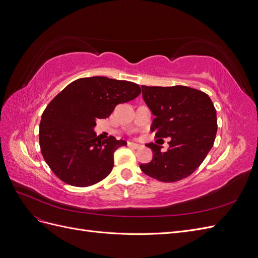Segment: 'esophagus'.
<instances>
[{
  "label": "esophagus",
  "mask_w": 258,
  "mask_h": 258,
  "mask_svg": "<svg viewBox=\"0 0 258 258\" xmlns=\"http://www.w3.org/2000/svg\"><path fill=\"white\" fill-rule=\"evenodd\" d=\"M128 146H129L130 148H135V150H138V148L141 147V145L136 144V143H131V142H128Z\"/></svg>",
  "instance_id": "1"
}]
</instances>
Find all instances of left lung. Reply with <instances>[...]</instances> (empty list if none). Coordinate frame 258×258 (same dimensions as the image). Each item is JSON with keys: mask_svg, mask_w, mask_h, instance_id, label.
Returning a JSON list of instances; mask_svg holds the SVG:
<instances>
[{"mask_svg": "<svg viewBox=\"0 0 258 258\" xmlns=\"http://www.w3.org/2000/svg\"><path fill=\"white\" fill-rule=\"evenodd\" d=\"M142 95L156 118L151 130L156 139L171 138L169 148L148 143L153 160L140 166L157 181H182L196 171L212 148L216 131V110L206 92L186 86H142Z\"/></svg>", "mask_w": 258, "mask_h": 258, "instance_id": "1", "label": "left lung"}]
</instances>
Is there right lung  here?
I'll list each match as a JSON object with an SVG mask.
<instances>
[{
  "instance_id": "add662e5",
  "label": "right lung",
  "mask_w": 258,
  "mask_h": 258,
  "mask_svg": "<svg viewBox=\"0 0 258 258\" xmlns=\"http://www.w3.org/2000/svg\"><path fill=\"white\" fill-rule=\"evenodd\" d=\"M140 93L136 83L93 76L69 84L50 101L42 115L38 138L43 157L57 177L69 185L87 187L111 173L114 152L127 142L112 136L101 141L92 128L117 104Z\"/></svg>"
}]
</instances>
